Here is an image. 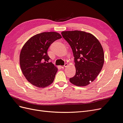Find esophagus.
<instances>
[{
	"label": "esophagus",
	"instance_id": "obj_1",
	"mask_svg": "<svg viewBox=\"0 0 123 123\" xmlns=\"http://www.w3.org/2000/svg\"><path fill=\"white\" fill-rule=\"evenodd\" d=\"M67 66H68V64H67V63H65V64H64L63 66H61V68H65V67H67Z\"/></svg>",
	"mask_w": 123,
	"mask_h": 123
}]
</instances>
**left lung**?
<instances>
[{
    "mask_svg": "<svg viewBox=\"0 0 123 123\" xmlns=\"http://www.w3.org/2000/svg\"><path fill=\"white\" fill-rule=\"evenodd\" d=\"M61 34L74 56L76 74L70 82L77 86L88 85L102 68L105 56L101 45L93 35L84 31H64Z\"/></svg>",
    "mask_w": 123,
    "mask_h": 123,
    "instance_id": "obj_1",
    "label": "left lung"
}]
</instances>
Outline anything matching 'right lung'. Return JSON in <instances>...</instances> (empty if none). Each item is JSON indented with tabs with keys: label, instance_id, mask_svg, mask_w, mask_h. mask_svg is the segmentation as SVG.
<instances>
[{
	"label": "right lung",
	"instance_id": "add662e5",
	"mask_svg": "<svg viewBox=\"0 0 123 123\" xmlns=\"http://www.w3.org/2000/svg\"><path fill=\"white\" fill-rule=\"evenodd\" d=\"M61 38L56 32H43L31 37L23 46L20 55V67L24 76L33 85L44 88L53 83L58 68L49 62L47 50L51 43Z\"/></svg>",
	"mask_w": 123,
	"mask_h": 123
}]
</instances>
